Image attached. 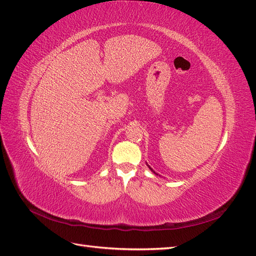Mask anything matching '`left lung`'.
I'll return each mask as SVG.
<instances>
[{
	"instance_id": "obj_1",
	"label": "left lung",
	"mask_w": 256,
	"mask_h": 256,
	"mask_svg": "<svg viewBox=\"0 0 256 256\" xmlns=\"http://www.w3.org/2000/svg\"><path fill=\"white\" fill-rule=\"evenodd\" d=\"M150 170H152V172H154V174H156V172H155V171H154V170H152V168H150Z\"/></svg>"
}]
</instances>
